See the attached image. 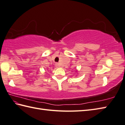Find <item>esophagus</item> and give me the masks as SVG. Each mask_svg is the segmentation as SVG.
Listing matches in <instances>:
<instances>
[{"label":"esophagus","mask_w":125,"mask_h":125,"mask_svg":"<svg viewBox=\"0 0 125 125\" xmlns=\"http://www.w3.org/2000/svg\"><path fill=\"white\" fill-rule=\"evenodd\" d=\"M55 65H56V67H57V68H58V67H60V65H59V64H58V63H56V64H55Z\"/></svg>","instance_id":"1"}]
</instances>
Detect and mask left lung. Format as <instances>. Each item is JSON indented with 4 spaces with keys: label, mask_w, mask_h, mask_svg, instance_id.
<instances>
[{
    "label": "left lung",
    "mask_w": 125,
    "mask_h": 125,
    "mask_svg": "<svg viewBox=\"0 0 125 125\" xmlns=\"http://www.w3.org/2000/svg\"><path fill=\"white\" fill-rule=\"evenodd\" d=\"M76 72H77V71H76Z\"/></svg>",
    "instance_id": "left-lung-1"
}]
</instances>
